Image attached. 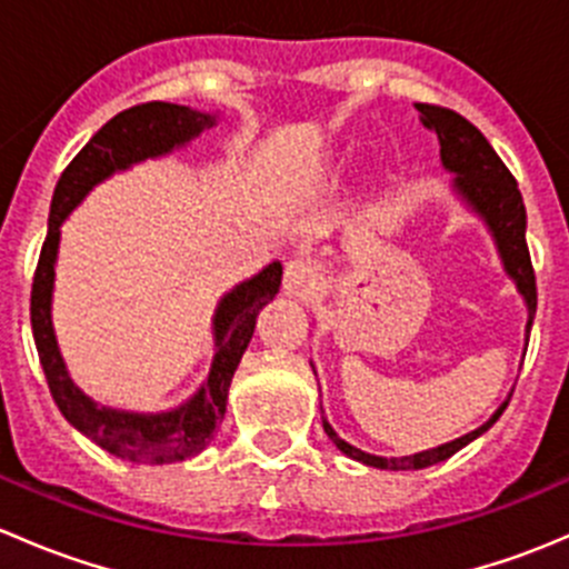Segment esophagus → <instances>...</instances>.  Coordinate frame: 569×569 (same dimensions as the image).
<instances>
[{"label": "esophagus", "mask_w": 569, "mask_h": 569, "mask_svg": "<svg viewBox=\"0 0 569 569\" xmlns=\"http://www.w3.org/2000/svg\"><path fill=\"white\" fill-rule=\"evenodd\" d=\"M283 291L295 300L308 302L319 291V272L311 261L306 258H295V261L286 263L283 272Z\"/></svg>", "instance_id": "34e87169"}]
</instances>
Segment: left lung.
I'll return each instance as SVG.
<instances>
[{
  "instance_id": "left-lung-1",
  "label": "left lung",
  "mask_w": 569,
  "mask_h": 569,
  "mask_svg": "<svg viewBox=\"0 0 569 569\" xmlns=\"http://www.w3.org/2000/svg\"><path fill=\"white\" fill-rule=\"evenodd\" d=\"M416 109L421 112V123L438 134L440 162H443V168L455 176L451 178V189H455L457 198L485 222L492 242H496L498 258H501L503 263V272L509 274V280L518 286L520 297H523L526 313H529V321H526V343H529L533 313H537V280H533L529 244H526V206L523 194H520L518 189V181L509 173L507 164L501 162V157L492 151V146L485 140V134H481L470 120H465L462 114L432 104H416ZM507 405L509 401H503V405L498 407L479 429H473V432L462 435V438L457 440H449V443L435 446V449L418 451V455L407 457L369 455V451L347 443V440L330 427L325 412H321V423H325L327 438H330L332 443H336V449L341 451V455H347L349 460H358L369 465V468L380 470H421L429 468V465L449 460L451 455H457L465 446L473 443L479 435H485L487 429L501 418Z\"/></svg>"
}]
</instances>
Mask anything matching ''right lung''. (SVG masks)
<instances>
[{"label":"right lung","instance_id":"add662e5","mask_svg":"<svg viewBox=\"0 0 569 569\" xmlns=\"http://www.w3.org/2000/svg\"><path fill=\"white\" fill-rule=\"evenodd\" d=\"M211 126H217V114L168 104V101L123 109L112 120H107L90 137L88 146L73 157V162L57 181L54 198H51L49 233H46L43 250H40L30 302L32 336H36L40 366H43L49 391L66 421L120 460L170 465L200 455L211 443L214 429L226 416L228 388H231L233 371H237L252 330H256L258 311L278 295L283 267L280 261L267 263L261 272L222 295V300L217 302L214 319H211V336H214L211 369L203 386L183 405L162 412L114 410V407H104L90 399L71 380L60 347H57L54 325H51V295H54L60 226L88 198L96 183L107 181L120 170H129L131 164L146 162V159L168 157Z\"/></svg>","mask_w":569,"mask_h":569}]
</instances>
